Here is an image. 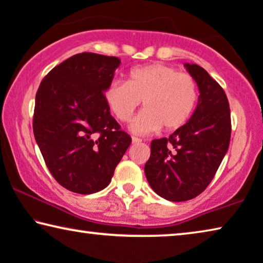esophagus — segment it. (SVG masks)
Returning <instances> with one entry per match:
<instances>
[{"label":"esophagus","instance_id":"obj_1","mask_svg":"<svg viewBox=\"0 0 263 263\" xmlns=\"http://www.w3.org/2000/svg\"><path fill=\"white\" fill-rule=\"evenodd\" d=\"M140 143H142V139L133 137V138H132V144H140Z\"/></svg>","mask_w":263,"mask_h":263}]
</instances>
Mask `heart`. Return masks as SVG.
Returning <instances> with one entry per match:
<instances>
[{
  "mask_svg": "<svg viewBox=\"0 0 263 263\" xmlns=\"http://www.w3.org/2000/svg\"><path fill=\"white\" fill-rule=\"evenodd\" d=\"M105 103L117 119L127 121L143 101L144 111L132 120L136 135L176 131L193 116L198 101V87L187 73L162 64L132 69L126 82L115 81L105 91Z\"/></svg>",
  "mask_w": 263,
  "mask_h": 263,
  "instance_id": "b5f03b06",
  "label": "heart"
}]
</instances>
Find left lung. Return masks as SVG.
<instances>
[{
	"label": "left lung",
	"instance_id": "left-lung-1",
	"mask_svg": "<svg viewBox=\"0 0 263 263\" xmlns=\"http://www.w3.org/2000/svg\"><path fill=\"white\" fill-rule=\"evenodd\" d=\"M198 87L197 106L189 121L169 138L151 142L144 171L152 190L171 202L204 191L228 151L230 108L223 88L204 68L184 64Z\"/></svg>",
	"mask_w": 263,
	"mask_h": 263
}]
</instances>
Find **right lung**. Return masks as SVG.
Instances as JSON below:
<instances>
[{"instance_id":"obj_1","label":"right lung","mask_w":263,"mask_h":263,"mask_svg":"<svg viewBox=\"0 0 263 263\" xmlns=\"http://www.w3.org/2000/svg\"><path fill=\"white\" fill-rule=\"evenodd\" d=\"M119 65L116 57L77 54L50 70L37 89L35 140L53 177L73 193L105 189L131 144L104 97Z\"/></svg>"}]
</instances>
